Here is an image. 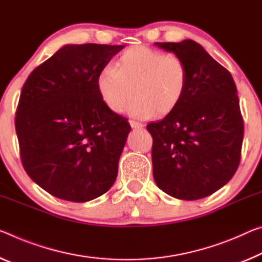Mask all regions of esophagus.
Returning a JSON list of instances; mask_svg holds the SVG:
<instances>
[{"label":"esophagus","mask_w":262,"mask_h":262,"mask_svg":"<svg viewBox=\"0 0 262 262\" xmlns=\"http://www.w3.org/2000/svg\"><path fill=\"white\" fill-rule=\"evenodd\" d=\"M129 123H130V127L133 128V129H141V128L143 127V123L134 121V120H130Z\"/></svg>","instance_id":"obj_1"}]
</instances>
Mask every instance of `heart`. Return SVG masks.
<instances>
[{
  "label": "heart",
  "instance_id": "b5f03b06",
  "mask_svg": "<svg viewBox=\"0 0 262 262\" xmlns=\"http://www.w3.org/2000/svg\"><path fill=\"white\" fill-rule=\"evenodd\" d=\"M95 86L107 108L121 113L136 94L128 112L134 118L167 115L184 98L188 69L182 58L148 47L126 50L115 65H105L97 74Z\"/></svg>",
  "mask_w": 262,
  "mask_h": 262
}]
</instances>
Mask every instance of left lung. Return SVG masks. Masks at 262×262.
I'll return each instance as SVG.
<instances>
[{"instance_id": "obj_1", "label": "left lung", "mask_w": 262, "mask_h": 262, "mask_svg": "<svg viewBox=\"0 0 262 262\" xmlns=\"http://www.w3.org/2000/svg\"><path fill=\"white\" fill-rule=\"evenodd\" d=\"M188 69V86L177 108L149 123L152 175L169 196L196 201L223 188L238 169L244 122L233 78L201 44L155 43Z\"/></svg>"}]
</instances>
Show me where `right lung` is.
Listing matches in <instances>:
<instances>
[{
  "instance_id": "right-lung-1",
  "label": "right lung",
  "mask_w": 262,
  "mask_h": 262,
  "mask_svg": "<svg viewBox=\"0 0 262 262\" xmlns=\"http://www.w3.org/2000/svg\"><path fill=\"white\" fill-rule=\"evenodd\" d=\"M123 48L64 45L23 86L15 118L20 159L52 196L84 203L114 184L130 126L103 105L95 79Z\"/></svg>"
}]
</instances>
